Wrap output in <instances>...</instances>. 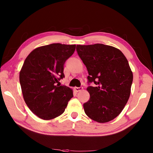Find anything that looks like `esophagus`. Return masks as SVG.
Segmentation results:
<instances>
[{
    "instance_id": "1",
    "label": "esophagus",
    "mask_w": 153,
    "mask_h": 153,
    "mask_svg": "<svg viewBox=\"0 0 153 153\" xmlns=\"http://www.w3.org/2000/svg\"><path fill=\"white\" fill-rule=\"evenodd\" d=\"M82 89H83L82 87H74V90H75L77 92L82 91Z\"/></svg>"
}]
</instances>
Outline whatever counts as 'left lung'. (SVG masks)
Returning a JSON list of instances; mask_svg holds the SVG:
<instances>
[{
    "label": "left lung",
    "instance_id": "1",
    "mask_svg": "<svg viewBox=\"0 0 153 153\" xmlns=\"http://www.w3.org/2000/svg\"><path fill=\"white\" fill-rule=\"evenodd\" d=\"M76 50L85 65L90 99L83 107L85 114L99 123L115 118L123 110L131 93L133 72L123 53L103 44L77 45Z\"/></svg>",
    "mask_w": 153,
    "mask_h": 153
}]
</instances>
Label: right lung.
I'll use <instances>...</instances> for the list:
<instances>
[{"instance_id": "1", "label": "right lung", "mask_w": 153, "mask_h": 153, "mask_svg": "<svg viewBox=\"0 0 153 153\" xmlns=\"http://www.w3.org/2000/svg\"><path fill=\"white\" fill-rule=\"evenodd\" d=\"M76 45L53 43L35 48L20 71V83L27 105L39 118L50 120L64 113L73 90L59 85L64 77V64Z\"/></svg>"}]
</instances>
